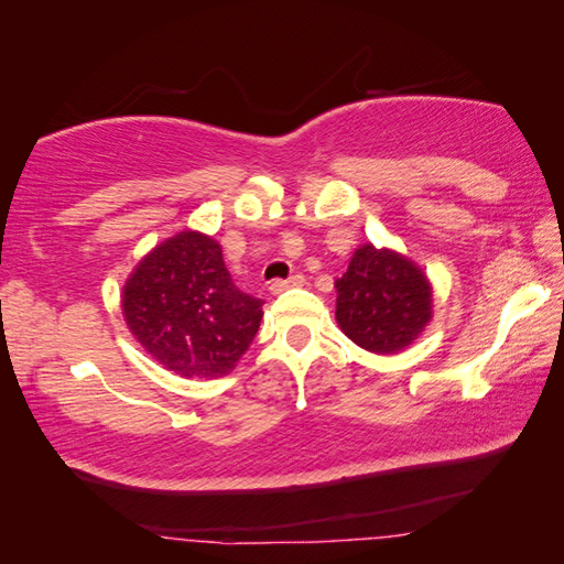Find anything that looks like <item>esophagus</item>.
Listing matches in <instances>:
<instances>
[{"label":"esophagus","instance_id":"obj_1","mask_svg":"<svg viewBox=\"0 0 564 564\" xmlns=\"http://www.w3.org/2000/svg\"><path fill=\"white\" fill-rule=\"evenodd\" d=\"M305 283V279L301 273H295V275H291L289 281H273L271 285H269V291L273 293V295H279V293H283L285 289H299V285H303Z\"/></svg>","mask_w":564,"mask_h":564}]
</instances>
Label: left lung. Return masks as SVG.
I'll return each mask as SVG.
<instances>
[{"instance_id":"obj_1","label":"left lung","mask_w":564,"mask_h":564,"mask_svg":"<svg viewBox=\"0 0 564 564\" xmlns=\"http://www.w3.org/2000/svg\"><path fill=\"white\" fill-rule=\"evenodd\" d=\"M338 328L376 356H395L433 321V283L420 265L393 248L362 243L336 281Z\"/></svg>"}]
</instances>
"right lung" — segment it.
Here are the masks:
<instances>
[{
  "instance_id": "right-lung-1",
  "label": "right lung",
  "mask_w": 564,
  "mask_h": 564,
  "mask_svg": "<svg viewBox=\"0 0 564 564\" xmlns=\"http://www.w3.org/2000/svg\"><path fill=\"white\" fill-rule=\"evenodd\" d=\"M131 336L161 368L181 378H224L259 333L263 301L238 291L221 246L178 231L137 263L121 289Z\"/></svg>"
}]
</instances>
